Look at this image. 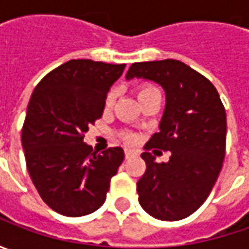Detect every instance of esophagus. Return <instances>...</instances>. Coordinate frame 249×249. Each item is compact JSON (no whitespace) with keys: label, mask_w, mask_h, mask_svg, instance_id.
I'll return each instance as SVG.
<instances>
[{"label":"esophagus","mask_w":249,"mask_h":249,"mask_svg":"<svg viewBox=\"0 0 249 249\" xmlns=\"http://www.w3.org/2000/svg\"><path fill=\"white\" fill-rule=\"evenodd\" d=\"M134 155V151H131V149H124V157H126V159L131 158Z\"/></svg>","instance_id":"1"}]
</instances>
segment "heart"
<instances>
[{
    "label": "heart",
    "mask_w": 249,
    "mask_h": 249,
    "mask_svg": "<svg viewBox=\"0 0 249 249\" xmlns=\"http://www.w3.org/2000/svg\"><path fill=\"white\" fill-rule=\"evenodd\" d=\"M136 92H137V97H139V100H144L145 97H148L151 94H155V92H159V90L154 86V84H141L139 86L137 89H136ZM113 101H115V91H109L108 92V95H107V98H105V107L107 108H110L112 105H113ZM120 137L123 141H126V142H133L134 140H136V136L131 133V131H123L122 134H120Z\"/></svg>",
    "instance_id": "obj_1"
}]
</instances>
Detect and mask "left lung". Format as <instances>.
<instances>
[{"mask_svg":"<svg viewBox=\"0 0 249 249\" xmlns=\"http://www.w3.org/2000/svg\"><path fill=\"white\" fill-rule=\"evenodd\" d=\"M154 80L166 92V108L145 151H170L169 162L158 163L142 152L145 173L137 181L140 205L159 220H180L205 202L223 166L226 110L215 86L176 59L136 62L126 79Z\"/></svg>","mask_w":249,"mask_h":249,"instance_id":"obj_1","label":"left lung"}]
</instances>
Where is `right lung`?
I'll return each mask as SVG.
<instances>
[{
	"label": "right lung",
	"instance_id": "obj_1",
	"mask_svg": "<svg viewBox=\"0 0 249 249\" xmlns=\"http://www.w3.org/2000/svg\"><path fill=\"white\" fill-rule=\"evenodd\" d=\"M124 66L72 59L45 74L32 94L22 127L26 166L41 199L61 215L97 211L124 159L120 147L97 154L83 141Z\"/></svg>",
	"mask_w": 249,
	"mask_h": 249
}]
</instances>
